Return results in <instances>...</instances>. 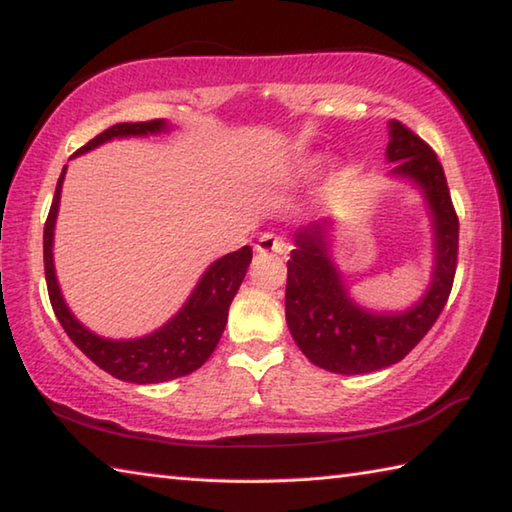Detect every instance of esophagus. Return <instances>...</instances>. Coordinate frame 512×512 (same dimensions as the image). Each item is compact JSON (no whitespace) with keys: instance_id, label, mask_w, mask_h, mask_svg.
<instances>
[{"instance_id":"esophagus-1","label":"esophagus","mask_w":512,"mask_h":512,"mask_svg":"<svg viewBox=\"0 0 512 512\" xmlns=\"http://www.w3.org/2000/svg\"><path fill=\"white\" fill-rule=\"evenodd\" d=\"M255 250L259 255H268V253L280 255V253H284V250H287V244H284L282 237H275V235H268V232H264V235L257 239Z\"/></svg>"}]
</instances>
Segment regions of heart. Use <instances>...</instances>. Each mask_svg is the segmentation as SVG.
Segmentation results:
<instances>
[{
    "instance_id": "heart-1",
    "label": "heart",
    "mask_w": 512,
    "mask_h": 512,
    "mask_svg": "<svg viewBox=\"0 0 512 512\" xmlns=\"http://www.w3.org/2000/svg\"><path fill=\"white\" fill-rule=\"evenodd\" d=\"M323 167V155H305V158L298 160L296 164V173L298 176H314V173Z\"/></svg>"
}]
</instances>
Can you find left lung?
<instances>
[{
    "mask_svg": "<svg viewBox=\"0 0 512 512\" xmlns=\"http://www.w3.org/2000/svg\"><path fill=\"white\" fill-rule=\"evenodd\" d=\"M388 176L420 189L433 237V266L427 291L402 311L359 305L345 287L329 253L334 219L296 232L287 262V325L302 354L318 368L339 375H363L402 361L443 311L452 291L458 255V219L443 164L418 135L400 121H388Z\"/></svg>",
    "mask_w": 512,
    "mask_h": 512,
    "instance_id": "1",
    "label": "left lung"
}]
</instances>
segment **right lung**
Listing matches in <instances>:
<instances>
[{
  "label": "right lung",
  "instance_id": "1",
  "mask_svg": "<svg viewBox=\"0 0 512 512\" xmlns=\"http://www.w3.org/2000/svg\"><path fill=\"white\" fill-rule=\"evenodd\" d=\"M169 131V121L164 119L115 124L90 140L74 155L88 153L101 144L117 140V137H146ZM65 171L67 164L58 178L56 196L47 216L45 241L42 244H45V277L49 300L69 339L101 370H106L108 375L121 381H131V384H160V381L185 377L189 372L201 368L210 359L216 345H219L225 323H228L230 302L237 296L241 282H244L248 264L253 259V248L244 246L207 266L201 280L196 282L194 291L185 300V305L155 332L140 336V339H106V336L90 332L69 311L58 287L54 266V230Z\"/></svg>",
  "mask_w": 512,
  "mask_h": 512
}]
</instances>
